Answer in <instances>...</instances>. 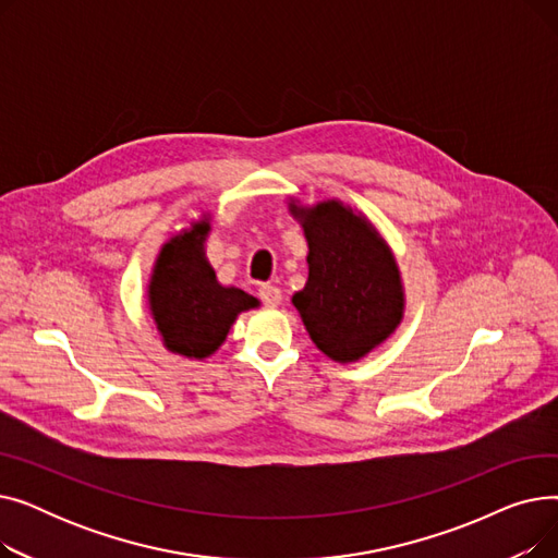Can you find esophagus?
Segmentation results:
<instances>
[{
    "label": "esophagus",
    "instance_id": "34e87169",
    "mask_svg": "<svg viewBox=\"0 0 558 558\" xmlns=\"http://www.w3.org/2000/svg\"><path fill=\"white\" fill-rule=\"evenodd\" d=\"M257 294H259L262 303L267 305V307H278L280 301H282V291L276 284H262Z\"/></svg>",
    "mask_w": 558,
    "mask_h": 558
}]
</instances>
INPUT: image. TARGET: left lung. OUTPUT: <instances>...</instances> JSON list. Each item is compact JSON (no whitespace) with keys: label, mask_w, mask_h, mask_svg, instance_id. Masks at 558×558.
<instances>
[{"label":"left lung","mask_w":558,"mask_h":558,"mask_svg":"<svg viewBox=\"0 0 558 558\" xmlns=\"http://www.w3.org/2000/svg\"><path fill=\"white\" fill-rule=\"evenodd\" d=\"M310 246V276L291 303L310 339L335 362H357L402 320L398 264L377 230L339 201L289 205Z\"/></svg>","instance_id":"left-lung-1"}]
</instances>
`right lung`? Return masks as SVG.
Instances as JSON below:
<instances>
[{
  "mask_svg": "<svg viewBox=\"0 0 558 558\" xmlns=\"http://www.w3.org/2000/svg\"><path fill=\"white\" fill-rule=\"evenodd\" d=\"M208 232L210 223L198 221L171 238L156 259L149 284V307L165 345L190 360L213 355L238 314L257 307V299L246 291L219 284L203 253Z\"/></svg>",
  "mask_w": 558,
  "mask_h": 558,
  "instance_id": "add662e5",
  "label": "right lung"
}]
</instances>
